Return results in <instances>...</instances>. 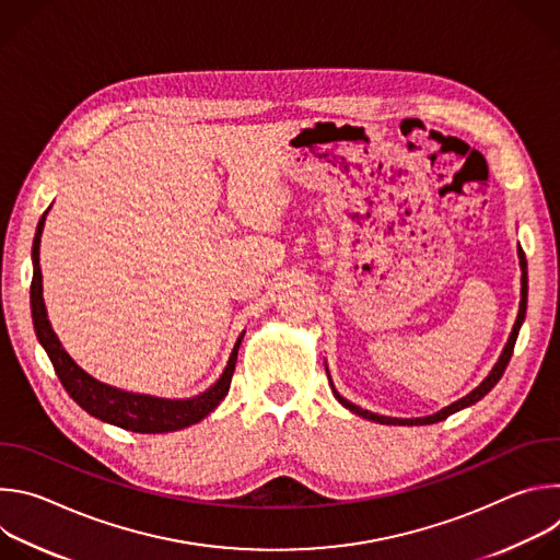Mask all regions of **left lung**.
<instances>
[{
	"label": "left lung",
	"instance_id": "1",
	"mask_svg": "<svg viewBox=\"0 0 560 560\" xmlns=\"http://www.w3.org/2000/svg\"><path fill=\"white\" fill-rule=\"evenodd\" d=\"M518 259H521L523 277H521V307H518L516 324H514V328H512V335H510V339H508V346L503 348L501 359L497 361V365L492 368V372L488 374V378H486L481 385L474 387L467 396L458 398V401H454L452 406L443 408L441 412H436V415H432V417H423V419H389V417L372 415V412L361 410L359 406H354V404L346 401V398H343V396L332 387V392H335V396H337V401H339L343 408H348L350 412H354V415H359V417H363V419H368V421L383 423V425H430V423L445 421L450 415H454V412H458V410H463V408H467V406H474L476 401H481V398H483V396H486V394H488V392L499 383V378L503 376V372H505V368H508V363H510V359H512V352H514V343H516V337H518L521 324H523V318H525V310H527V261H525V253H523L521 248H518Z\"/></svg>",
	"mask_w": 560,
	"mask_h": 560
}]
</instances>
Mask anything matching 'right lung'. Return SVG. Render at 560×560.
I'll return each mask as SVG.
<instances>
[{
	"instance_id": "add662e5",
	"label": "right lung",
	"mask_w": 560,
	"mask_h": 560,
	"mask_svg": "<svg viewBox=\"0 0 560 560\" xmlns=\"http://www.w3.org/2000/svg\"><path fill=\"white\" fill-rule=\"evenodd\" d=\"M44 217L39 219L37 234L33 242V283H31V307H33V324L39 343L44 346L55 374L59 376L63 389L70 394L72 401L84 408L91 417L130 430L139 434H162V432H175L184 430L188 425L199 423L206 419L221 401L223 396L230 389L234 363H236V352L238 346H242L244 335L236 339L234 350L230 354V361L221 374V378L206 389L203 394L195 398H184V401H171V398H156V396H145V394H132L124 392L117 387H110L91 374H86L82 368H79L68 352L61 348L57 335L50 328V322L46 316V305L42 296V268H39V238L44 230Z\"/></svg>"
}]
</instances>
